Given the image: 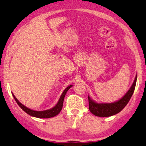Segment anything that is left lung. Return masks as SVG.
Returning <instances> with one entry per match:
<instances>
[{
	"label": "left lung",
	"mask_w": 146,
	"mask_h": 146,
	"mask_svg": "<svg viewBox=\"0 0 146 146\" xmlns=\"http://www.w3.org/2000/svg\"><path fill=\"white\" fill-rule=\"evenodd\" d=\"M137 78V75H136L134 82H133V85L129 90L117 102L110 104H98L94 102L93 100L91 99L90 97H88L89 109H90L91 113L97 117H107L117 114L121 111L129 102L133 93H134Z\"/></svg>",
	"instance_id": "8db88e82"
}]
</instances>
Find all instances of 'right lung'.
<instances>
[{"mask_svg":"<svg viewBox=\"0 0 146 146\" xmlns=\"http://www.w3.org/2000/svg\"><path fill=\"white\" fill-rule=\"evenodd\" d=\"M71 86H72V85L69 86L68 87L66 88V90L64 91V92L62 93V95L60 96V98L58 100L57 104H56L55 107L50 109V110L42 111H33V110H30V109H29L27 107H26V106H24L23 104H22L17 99L16 97H15V95H13V94H12V95H13V97H14L15 100V101L17 102V104H18L20 107L21 108L22 110L24 111H25L26 113H28V115L32 116V117H35L36 118H48L55 117V116L57 115L58 113L60 112V111L62 110V106H63L64 99V97H65L66 94V93H67V91H68L69 89H70Z\"/></svg>","mask_w":146,"mask_h":146,"instance_id":"right-lung-1","label":"right lung"}]
</instances>
